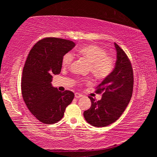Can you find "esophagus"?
Wrapping results in <instances>:
<instances>
[{"label": "esophagus", "mask_w": 157, "mask_h": 157, "mask_svg": "<svg viewBox=\"0 0 157 157\" xmlns=\"http://www.w3.org/2000/svg\"><path fill=\"white\" fill-rule=\"evenodd\" d=\"M82 96V95L80 94H79V93H75V97L76 98H81Z\"/></svg>", "instance_id": "esophagus-1"}]
</instances>
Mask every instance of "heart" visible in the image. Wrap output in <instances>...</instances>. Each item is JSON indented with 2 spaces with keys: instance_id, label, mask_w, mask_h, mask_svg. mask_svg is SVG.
Here are the masks:
<instances>
[{
  "instance_id": "obj_1",
  "label": "heart",
  "mask_w": 157,
  "mask_h": 157,
  "mask_svg": "<svg viewBox=\"0 0 157 157\" xmlns=\"http://www.w3.org/2000/svg\"><path fill=\"white\" fill-rule=\"evenodd\" d=\"M76 52L89 63V70L95 78L105 79L112 73L115 66V60L107 55L104 48L91 44L79 48ZM73 59L72 53H66L62 57V64L63 67H68L72 63Z\"/></svg>"
}]
</instances>
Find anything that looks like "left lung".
Listing matches in <instances>:
<instances>
[{
  "mask_svg": "<svg viewBox=\"0 0 157 157\" xmlns=\"http://www.w3.org/2000/svg\"><path fill=\"white\" fill-rule=\"evenodd\" d=\"M117 59L109 75L98 85L96 94L103 92L102 98L95 101L92 97L91 106L84 112L85 120L97 127H106L116 122L124 112L131 100L134 75L131 62L123 49L114 43Z\"/></svg>",
  "mask_w": 157,
  "mask_h": 157,
  "instance_id": "8db88e82",
  "label": "left lung"
}]
</instances>
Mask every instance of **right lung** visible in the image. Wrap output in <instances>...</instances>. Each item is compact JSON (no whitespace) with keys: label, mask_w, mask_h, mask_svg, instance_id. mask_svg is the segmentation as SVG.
<instances>
[{"label":"right lung","mask_w":157,"mask_h":157,"mask_svg":"<svg viewBox=\"0 0 157 157\" xmlns=\"http://www.w3.org/2000/svg\"><path fill=\"white\" fill-rule=\"evenodd\" d=\"M75 46L73 41L49 37L39 41L29 52L23 70L21 92L28 109L41 123L59 121L73 100L72 91H59L51 82L53 75L61 72L63 56Z\"/></svg>","instance_id":"add662e5"}]
</instances>
